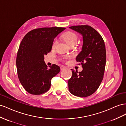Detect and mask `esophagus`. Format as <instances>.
<instances>
[{
  "mask_svg": "<svg viewBox=\"0 0 126 126\" xmlns=\"http://www.w3.org/2000/svg\"><path fill=\"white\" fill-rule=\"evenodd\" d=\"M65 68H66V67L63 66V65H61V66H60V69H61V70H64V69H65Z\"/></svg>",
  "mask_w": 126,
  "mask_h": 126,
  "instance_id": "1",
  "label": "esophagus"
}]
</instances>
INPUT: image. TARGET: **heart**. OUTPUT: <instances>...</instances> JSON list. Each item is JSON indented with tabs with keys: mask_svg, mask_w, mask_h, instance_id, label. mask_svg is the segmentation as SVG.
Segmentation results:
<instances>
[{
	"mask_svg": "<svg viewBox=\"0 0 126 126\" xmlns=\"http://www.w3.org/2000/svg\"><path fill=\"white\" fill-rule=\"evenodd\" d=\"M62 38L69 46L72 44H76L78 39L77 35L73 32H67V33L63 34L62 36ZM57 43H58V40L57 39H55L52 43V48L55 47ZM70 57L69 56H66L65 57V59H69Z\"/></svg>",
	"mask_w": 126,
	"mask_h": 126,
	"instance_id": "obj_1",
	"label": "heart"
}]
</instances>
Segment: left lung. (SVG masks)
Returning <instances> with one entry per match:
<instances>
[{
  "mask_svg": "<svg viewBox=\"0 0 126 126\" xmlns=\"http://www.w3.org/2000/svg\"><path fill=\"white\" fill-rule=\"evenodd\" d=\"M82 35V51L77 56L83 70H72V76L68 81L69 90L72 94L79 97H87L98 89L103 78L106 63L105 42L100 34L88 25L69 27Z\"/></svg>",
  "mask_w": 126,
  "mask_h": 126,
  "instance_id": "left-lung-1",
  "label": "left lung"
}]
</instances>
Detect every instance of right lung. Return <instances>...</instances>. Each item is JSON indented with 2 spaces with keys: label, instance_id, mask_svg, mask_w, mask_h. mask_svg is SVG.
Instances as JSON below:
<instances>
[{
  "label": "right lung",
  "instance_id": "1",
  "mask_svg": "<svg viewBox=\"0 0 126 126\" xmlns=\"http://www.w3.org/2000/svg\"><path fill=\"white\" fill-rule=\"evenodd\" d=\"M63 27H44L28 32L21 41L17 52L18 77L24 88L30 94L39 95L50 88L52 79L58 74L60 67L49 66L44 62V55L51 52L52 43Z\"/></svg>",
  "mask_w": 126,
  "mask_h": 126
}]
</instances>
